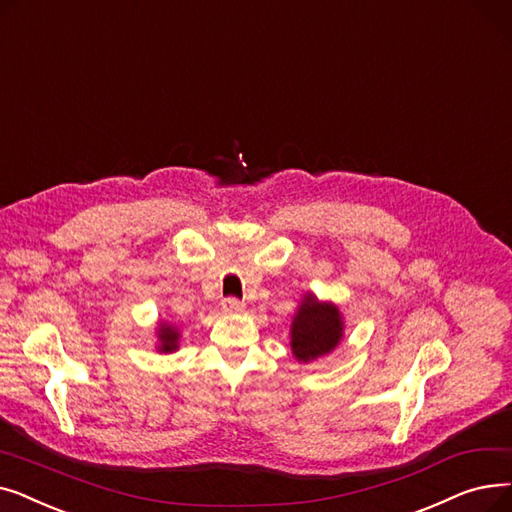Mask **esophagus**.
<instances>
[{
  "instance_id": "1",
  "label": "esophagus",
  "mask_w": 512,
  "mask_h": 512,
  "mask_svg": "<svg viewBox=\"0 0 512 512\" xmlns=\"http://www.w3.org/2000/svg\"><path fill=\"white\" fill-rule=\"evenodd\" d=\"M223 310L229 312V314H237V312L246 310V304L239 302L237 298H225V300H223Z\"/></svg>"
}]
</instances>
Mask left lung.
Masks as SVG:
<instances>
[{"instance_id":"8db88e82","label":"left lung","mask_w":512,"mask_h":512,"mask_svg":"<svg viewBox=\"0 0 512 512\" xmlns=\"http://www.w3.org/2000/svg\"><path fill=\"white\" fill-rule=\"evenodd\" d=\"M291 352L300 362L327 356L344 337V316L333 302L306 294L291 321Z\"/></svg>"}]
</instances>
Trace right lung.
<instances>
[{"instance_id": "obj_1", "label": "right lung", "mask_w": 512, "mask_h": 512, "mask_svg": "<svg viewBox=\"0 0 512 512\" xmlns=\"http://www.w3.org/2000/svg\"><path fill=\"white\" fill-rule=\"evenodd\" d=\"M179 337H181V333H179L177 327L168 325V323H160V327H158V342H160L158 352H164V354L175 352L179 348Z\"/></svg>"}]
</instances>
